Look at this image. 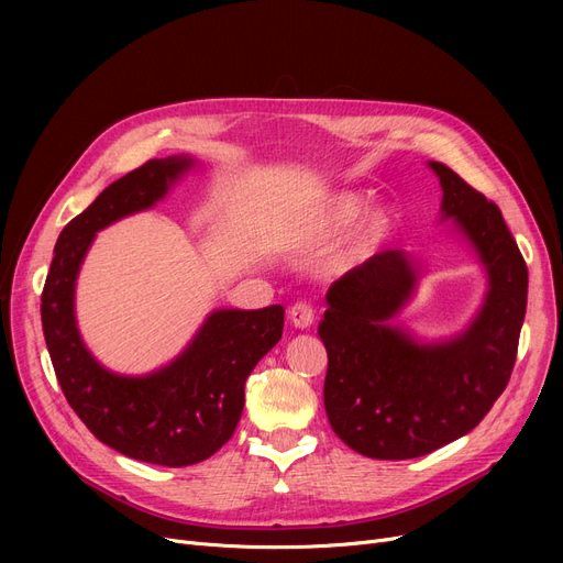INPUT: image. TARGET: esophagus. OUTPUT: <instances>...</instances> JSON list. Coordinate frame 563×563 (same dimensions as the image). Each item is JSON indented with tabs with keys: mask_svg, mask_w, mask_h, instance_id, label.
I'll return each instance as SVG.
<instances>
[{
	"mask_svg": "<svg viewBox=\"0 0 563 563\" xmlns=\"http://www.w3.org/2000/svg\"><path fill=\"white\" fill-rule=\"evenodd\" d=\"M289 321L294 329H310L312 321H314V310L308 306V303H294L291 310H289Z\"/></svg>",
	"mask_w": 563,
	"mask_h": 563,
	"instance_id": "34e87169",
	"label": "esophagus"
}]
</instances>
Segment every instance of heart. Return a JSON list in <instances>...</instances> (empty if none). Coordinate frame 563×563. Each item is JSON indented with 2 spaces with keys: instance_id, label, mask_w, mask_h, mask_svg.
<instances>
[{
  "instance_id": "b5f03b06",
  "label": "heart",
  "mask_w": 563,
  "mask_h": 563,
  "mask_svg": "<svg viewBox=\"0 0 563 563\" xmlns=\"http://www.w3.org/2000/svg\"><path fill=\"white\" fill-rule=\"evenodd\" d=\"M365 189L329 191L291 212L278 234L276 246L287 255L317 253L342 244L331 257V272L342 276L361 269L390 246L399 230V214L390 205H372Z\"/></svg>"
}]
</instances>
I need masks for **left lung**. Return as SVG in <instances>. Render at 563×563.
<instances>
[{
    "instance_id": "obj_1",
    "label": "left lung",
    "mask_w": 563,
    "mask_h": 563,
    "mask_svg": "<svg viewBox=\"0 0 563 563\" xmlns=\"http://www.w3.org/2000/svg\"><path fill=\"white\" fill-rule=\"evenodd\" d=\"M438 223L477 257L486 291L452 335L424 338L397 317L418 294L424 260L374 257L327 291L319 338L329 353L323 406L333 431L369 459L424 456L475 429L507 388L527 308V266L495 202L440 162Z\"/></svg>"
}]
</instances>
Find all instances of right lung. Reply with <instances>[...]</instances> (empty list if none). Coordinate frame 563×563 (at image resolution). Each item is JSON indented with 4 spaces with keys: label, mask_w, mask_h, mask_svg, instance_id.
<instances>
[{
    "label": "right lung",
    "mask_w": 563,
    "mask_h": 563,
    "mask_svg": "<svg viewBox=\"0 0 563 563\" xmlns=\"http://www.w3.org/2000/svg\"><path fill=\"white\" fill-rule=\"evenodd\" d=\"M198 168L191 155H170L111 183L58 234L41 299L49 358L79 420L111 450L166 467L200 463L230 440L244 410L246 378L283 338L285 308H217L173 361L134 376L111 372L88 351L75 289L100 230L153 210Z\"/></svg>",
    "instance_id": "1"
}]
</instances>
